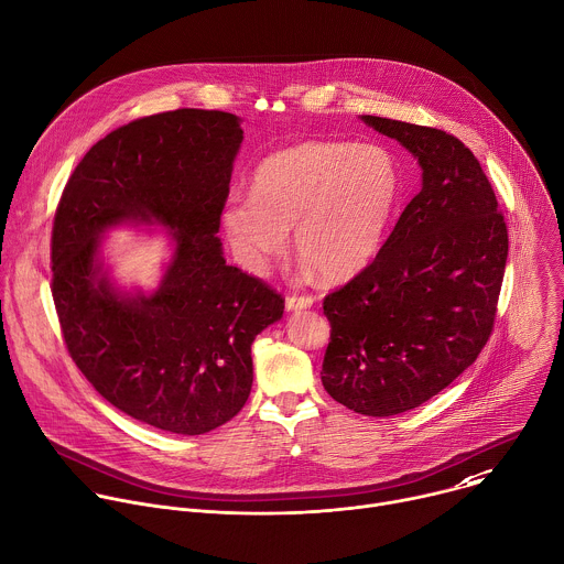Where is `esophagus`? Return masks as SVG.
Here are the masks:
<instances>
[{"label": "esophagus", "instance_id": "obj_1", "mask_svg": "<svg viewBox=\"0 0 564 564\" xmlns=\"http://www.w3.org/2000/svg\"><path fill=\"white\" fill-rule=\"evenodd\" d=\"M312 303H314V299L310 294H288V299H285L288 310H303V307H310Z\"/></svg>", "mask_w": 564, "mask_h": 564}]
</instances>
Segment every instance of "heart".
Returning <instances> with one entry per match:
<instances>
[{
  "label": "heart",
  "mask_w": 564,
  "mask_h": 564,
  "mask_svg": "<svg viewBox=\"0 0 564 564\" xmlns=\"http://www.w3.org/2000/svg\"><path fill=\"white\" fill-rule=\"evenodd\" d=\"M401 196V170L383 144L305 140L270 153L252 196H231L223 227L246 268L263 272L288 246L324 279L359 272L379 250Z\"/></svg>",
  "instance_id": "b5f03b06"
}]
</instances>
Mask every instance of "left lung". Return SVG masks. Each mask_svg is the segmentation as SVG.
I'll return each mask as SVG.
<instances>
[{
    "label": "left lung",
    "mask_w": 564,
    "mask_h": 564,
    "mask_svg": "<svg viewBox=\"0 0 564 564\" xmlns=\"http://www.w3.org/2000/svg\"><path fill=\"white\" fill-rule=\"evenodd\" d=\"M422 165V189L377 257L326 294L330 341L321 366L346 409L388 417L422 406L487 346L509 254L496 192L455 135L377 116Z\"/></svg>",
    "instance_id": "obj_1"
}]
</instances>
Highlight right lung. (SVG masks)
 I'll use <instances>...</instances> for the list:
<instances>
[{
    "mask_svg": "<svg viewBox=\"0 0 564 564\" xmlns=\"http://www.w3.org/2000/svg\"><path fill=\"white\" fill-rule=\"evenodd\" d=\"M243 140L227 111L176 109L98 140L64 185L51 234V294L66 350L124 415L203 435L252 390V341L285 299L223 259L220 214ZM122 219L163 221L177 254L151 297L127 300L99 276L97 236Z\"/></svg>",
    "mask_w": 564,
    "mask_h": 564,
    "instance_id": "right-lung-1",
    "label": "right lung"
}]
</instances>
